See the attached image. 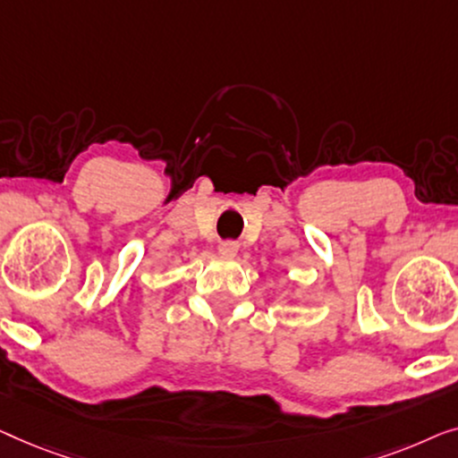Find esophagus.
<instances>
[{"mask_svg": "<svg viewBox=\"0 0 458 458\" xmlns=\"http://www.w3.org/2000/svg\"><path fill=\"white\" fill-rule=\"evenodd\" d=\"M220 253L224 257H234L238 253V244L234 241H224L220 242Z\"/></svg>", "mask_w": 458, "mask_h": 458, "instance_id": "obj_1", "label": "esophagus"}]
</instances>
